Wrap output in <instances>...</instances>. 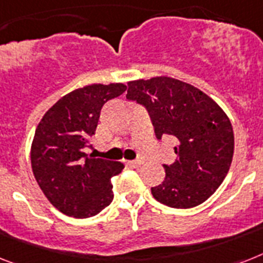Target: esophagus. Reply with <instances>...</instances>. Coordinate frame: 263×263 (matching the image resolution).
Wrapping results in <instances>:
<instances>
[{
	"label": "esophagus",
	"mask_w": 263,
	"mask_h": 263,
	"mask_svg": "<svg viewBox=\"0 0 263 263\" xmlns=\"http://www.w3.org/2000/svg\"><path fill=\"white\" fill-rule=\"evenodd\" d=\"M128 165L131 166V167H139V166L143 165V161H129Z\"/></svg>",
	"instance_id": "esophagus-1"
}]
</instances>
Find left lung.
<instances>
[{
	"mask_svg": "<svg viewBox=\"0 0 263 263\" xmlns=\"http://www.w3.org/2000/svg\"><path fill=\"white\" fill-rule=\"evenodd\" d=\"M128 100L150 113L155 136L177 142L165 180L151 187L157 201L172 208H193L208 200L227 176L234 155L231 121L216 101L197 87L172 77L128 82Z\"/></svg>",
	"mask_w": 263,
	"mask_h": 263,
	"instance_id": "obj_1",
	"label": "left lung"
}]
</instances>
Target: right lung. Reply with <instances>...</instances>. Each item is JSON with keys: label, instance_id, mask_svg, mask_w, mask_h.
Listing matches in <instances>:
<instances>
[{"label": "right lung", "instance_id": "add662e5", "mask_svg": "<svg viewBox=\"0 0 263 263\" xmlns=\"http://www.w3.org/2000/svg\"><path fill=\"white\" fill-rule=\"evenodd\" d=\"M125 90L124 83L76 89L55 102L37 124L31 146L32 172L48 201L67 216H95L112 202V178L124 165L83 151L91 147L102 105Z\"/></svg>", "mask_w": 263, "mask_h": 263}]
</instances>
